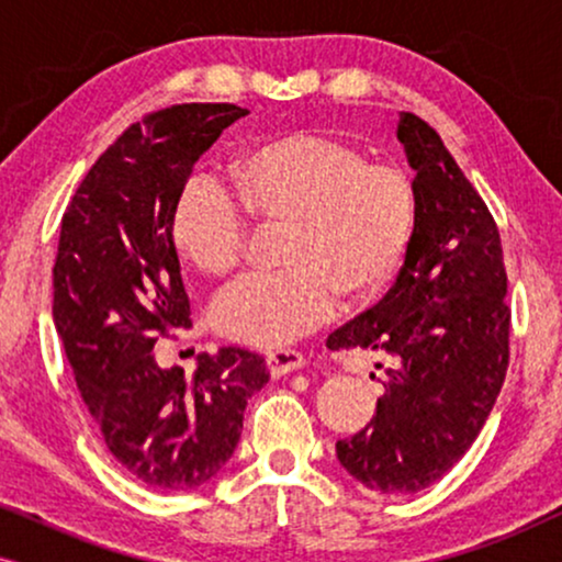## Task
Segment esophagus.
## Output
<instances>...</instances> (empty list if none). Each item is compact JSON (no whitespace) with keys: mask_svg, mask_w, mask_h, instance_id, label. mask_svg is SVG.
<instances>
[{"mask_svg":"<svg viewBox=\"0 0 562 562\" xmlns=\"http://www.w3.org/2000/svg\"><path fill=\"white\" fill-rule=\"evenodd\" d=\"M304 356L296 350H271L266 356V366H268V373L273 375V379H281V375H286L291 371H299V368H304Z\"/></svg>","mask_w":562,"mask_h":562,"instance_id":"esophagus-1","label":"esophagus"}]
</instances>
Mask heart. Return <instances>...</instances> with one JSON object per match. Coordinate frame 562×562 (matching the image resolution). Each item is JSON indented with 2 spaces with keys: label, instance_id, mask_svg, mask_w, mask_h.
I'll list each match as a JSON object with an SVG mask.
<instances>
[{
  "label": "heart",
  "instance_id": "obj_1",
  "mask_svg": "<svg viewBox=\"0 0 562 562\" xmlns=\"http://www.w3.org/2000/svg\"><path fill=\"white\" fill-rule=\"evenodd\" d=\"M281 227V273L225 291L212 325L227 340L279 348L335 314L337 296L366 302L394 279L409 248L417 199L396 166L368 164L348 140L289 133L260 140L229 168V194L194 176L171 210V245L191 271L227 279L248 222Z\"/></svg>",
  "mask_w": 562,
  "mask_h": 562
}]
</instances>
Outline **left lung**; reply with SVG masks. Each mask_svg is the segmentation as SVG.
Here are the masks:
<instances>
[{
	"label": "left lung",
	"instance_id": "8db88e82",
	"mask_svg": "<svg viewBox=\"0 0 562 562\" xmlns=\"http://www.w3.org/2000/svg\"><path fill=\"white\" fill-rule=\"evenodd\" d=\"M417 220L394 289L327 337L389 360L371 425L335 445L352 479L381 494L440 481L486 425L509 366L502 237L440 135L398 114ZM381 368V363H379Z\"/></svg>",
	"mask_w": 562,
	"mask_h": 562
}]
</instances>
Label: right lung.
Returning <instances> with one entry per match:
<instances>
[{"mask_svg":"<svg viewBox=\"0 0 562 562\" xmlns=\"http://www.w3.org/2000/svg\"><path fill=\"white\" fill-rule=\"evenodd\" d=\"M248 110L179 104L148 114L106 148L60 222L53 322L83 404L122 468L156 491H191L240 442L266 360L243 348L160 368L158 335L191 327L168 225L196 160Z\"/></svg>","mask_w":562,"mask_h":562,"instance_id":"add662e5","label":"right lung"}]
</instances>
